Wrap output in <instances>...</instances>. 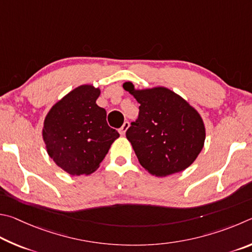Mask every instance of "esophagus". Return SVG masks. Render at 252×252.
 <instances>
[{
  "label": "esophagus",
  "mask_w": 252,
  "mask_h": 252,
  "mask_svg": "<svg viewBox=\"0 0 252 252\" xmlns=\"http://www.w3.org/2000/svg\"><path fill=\"white\" fill-rule=\"evenodd\" d=\"M128 127H129V122H125V123H124L123 126L121 127V128H119V134H121V135H125L126 130L128 129Z\"/></svg>",
  "instance_id": "esophagus-1"
}]
</instances>
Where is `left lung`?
Masks as SVG:
<instances>
[{"instance_id": "8db88e82", "label": "left lung", "mask_w": 252, "mask_h": 252, "mask_svg": "<svg viewBox=\"0 0 252 252\" xmlns=\"http://www.w3.org/2000/svg\"><path fill=\"white\" fill-rule=\"evenodd\" d=\"M123 87L140 104L137 119L126 131L140 165L158 177L190 166L206 138L197 110L166 87L136 91L130 82Z\"/></svg>"}]
</instances>
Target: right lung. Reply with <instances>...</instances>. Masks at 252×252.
<instances>
[{"label":"right lung","instance_id":"obj_1","mask_svg":"<svg viewBox=\"0 0 252 252\" xmlns=\"http://www.w3.org/2000/svg\"><path fill=\"white\" fill-rule=\"evenodd\" d=\"M100 91L82 85L53 106L44 121L43 138L55 164L72 176L90 175L99 167L119 137L96 104Z\"/></svg>","mask_w":252,"mask_h":252}]
</instances>
